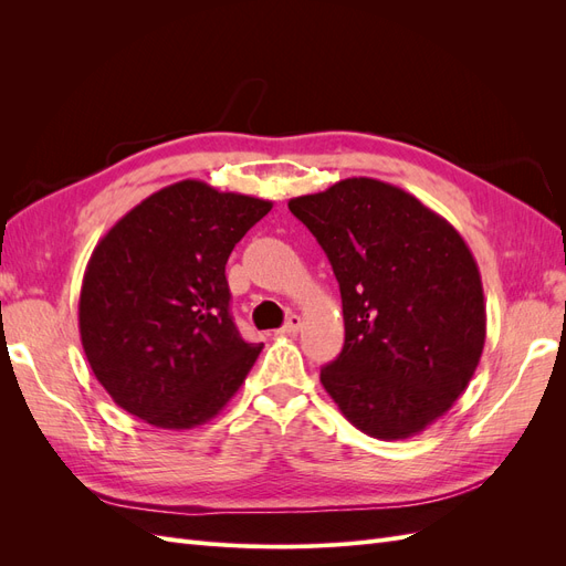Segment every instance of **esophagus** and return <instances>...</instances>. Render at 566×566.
<instances>
[{
  "label": "esophagus",
  "instance_id": "obj_1",
  "mask_svg": "<svg viewBox=\"0 0 566 566\" xmlns=\"http://www.w3.org/2000/svg\"><path fill=\"white\" fill-rule=\"evenodd\" d=\"M302 328V318L297 314H290L287 321L276 331V335H295Z\"/></svg>",
  "mask_w": 566,
  "mask_h": 566
}]
</instances>
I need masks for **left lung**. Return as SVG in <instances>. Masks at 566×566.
<instances>
[{
  "label": "left lung",
  "instance_id": "left-lung-1",
  "mask_svg": "<svg viewBox=\"0 0 566 566\" xmlns=\"http://www.w3.org/2000/svg\"><path fill=\"white\" fill-rule=\"evenodd\" d=\"M328 254L345 347L321 382L356 430L394 441L458 401L486 339L482 276L447 219L403 188L352 177L287 202Z\"/></svg>",
  "mask_w": 566,
  "mask_h": 566
}]
</instances>
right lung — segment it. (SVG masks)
I'll return each instance as SVG.
<instances>
[{"label": "right lung", "instance_id": "1", "mask_svg": "<svg viewBox=\"0 0 566 566\" xmlns=\"http://www.w3.org/2000/svg\"><path fill=\"white\" fill-rule=\"evenodd\" d=\"M271 208L184 179L101 238L82 279L80 337L119 408L163 430H191L241 389L262 345L238 333L224 271Z\"/></svg>", "mask_w": 566, "mask_h": 566}]
</instances>
